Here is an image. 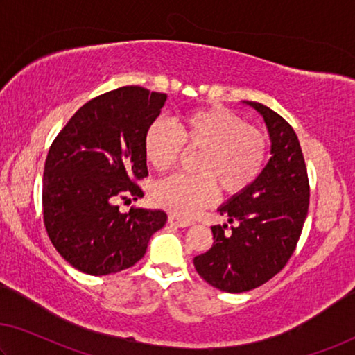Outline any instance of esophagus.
Returning <instances> with one entry per match:
<instances>
[{"instance_id": "esophagus-1", "label": "esophagus", "mask_w": 355, "mask_h": 355, "mask_svg": "<svg viewBox=\"0 0 355 355\" xmlns=\"http://www.w3.org/2000/svg\"><path fill=\"white\" fill-rule=\"evenodd\" d=\"M168 223L173 226H180V228H187V226L191 225V221L187 218H182V216H178V215L171 214L168 215Z\"/></svg>"}]
</instances>
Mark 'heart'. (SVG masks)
Here are the masks:
<instances>
[{
    "label": "heart",
    "mask_w": 355,
    "mask_h": 355,
    "mask_svg": "<svg viewBox=\"0 0 355 355\" xmlns=\"http://www.w3.org/2000/svg\"><path fill=\"white\" fill-rule=\"evenodd\" d=\"M175 130L166 121L150 124L144 137L146 161L156 171L177 162L182 146L200 150L196 159L199 175L167 177L153 188L156 205L172 214L191 216L221 191L236 194L255 182L268 157V139L234 111L215 107L178 116Z\"/></svg>",
    "instance_id": "obj_1"
}]
</instances>
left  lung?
I'll return each mask as SVG.
<instances>
[{"mask_svg":"<svg viewBox=\"0 0 355 355\" xmlns=\"http://www.w3.org/2000/svg\"><path fill=\"white\" fill-rule=\"evenodd\" d=\"M244 103L263 116L271 157L250 187L220 205L230 228L211 226L214 244L194 258L199 276L228 293L248 292L282 271L309 207L308 172L292 125L261 103Z\"/></svg>","mask_w":355,"mask_h":355,"instance_id":"1","label":"left lung"}]
</instances>
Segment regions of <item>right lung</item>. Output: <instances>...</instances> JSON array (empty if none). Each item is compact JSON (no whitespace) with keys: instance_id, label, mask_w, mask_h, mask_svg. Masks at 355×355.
I'll return each instance as SVG.
<instances>
[{"instance_id":"1","label":"right lung","mask_w":355,"mask_h":355,"mask_svg":"<svg viewBox=\"0 0 355 355\" xmlns=\"http://www.w3.org/2000/svg\"><path fill=\"white\" fill-rule=\"evenodd\" d=\"M167 95L124 86L83 105L52 141L42 177L49 239L65 261L91 276L123 271L141 260L166 211L119 210L144 198V137Z\"/></svg>"}]
</instances>
